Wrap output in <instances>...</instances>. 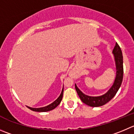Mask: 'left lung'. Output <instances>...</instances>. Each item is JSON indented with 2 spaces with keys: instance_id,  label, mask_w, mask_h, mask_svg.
Masks as SVG:
<instances>
[{
  "instance_id": "obj_1",
  "label": "left lung",
  "mask_w": 134,
  "mask_h": 134,
  "mask_svg": "<svg viewBox=\"0 0 134 134\" xmlns=\"http://www.w3.org/2000/svg\"><path fill=\"white\" fill-rule=\"evenodd\" d=\"M113 54H114L116 73L115 80L113 85L106 93L97 97L88 96L87 95H85L82 91H80V89L77 87L76 84H75V88L80 99L83 103L88 106L93 107L103 106L110 101L115 96L117 91L120 87L122 80H123V57H122V53L120 47H119L117 43H116V45L113 51Z\"/></svg>"
}]
</instances>
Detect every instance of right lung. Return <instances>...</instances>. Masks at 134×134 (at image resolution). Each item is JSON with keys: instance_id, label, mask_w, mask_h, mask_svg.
<instances>
[{"instance_id": "add662e5", "label": "right lung", "mask_w": 134, "mask_h": 134, "mask_svg": "<svg viewBox=\"0 0 134 134\" xmlns=\"http://www.w3.org/2000/svg\"><path fill=\"white\" fill-rule=\"evenodd\" d=\"M63 92H64V87L62 90V92H61L60 96L57 98V99H56L53 103H52L51 104L47 105V106L44 107H41V108H32L30 107H27L28 109H30V110H33V111L35 112H47L50 111V110H53L54 109H55L58 104L60 103L61 100L62 99V97H63Z\"/></svg>"}]
</instances>
